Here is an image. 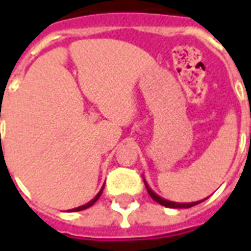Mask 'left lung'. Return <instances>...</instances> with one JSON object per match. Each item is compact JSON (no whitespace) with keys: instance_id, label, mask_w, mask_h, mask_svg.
<instances>
[{"instance_id":"8db88e82","label":"left lung","mask_w":251,"mask_h":251,"mask_svg":"<svg viewBox=\"0 0 251 251\" xmlns=\"http://www.w3.org/2000/svg\"><path fill=\"white\" fill-rule=\"evenodd\" d=\"M144 183H145V187H147L148 189V194L151 195V198H152L154 201H157V203H160V204L164 205V207H168V208H189V207H194V205L199 204V203L203 201V200H200V201H192V203H176V201H169V200L163 199V198H160L158 195L154 194L152 189L149 188V185H148V183L145 181V179H144Z\"/></svg>"}]
</instances>
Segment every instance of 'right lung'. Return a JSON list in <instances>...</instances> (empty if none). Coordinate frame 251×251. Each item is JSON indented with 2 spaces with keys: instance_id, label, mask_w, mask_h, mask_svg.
I'll list each match as a JSON object with an SVG mask.
<instances>
[{
  "instance_id": "1",
  "label": "right lung",
  "mask_w": 251,
  "mask_h": 251,
  "mask_svg": "<svg viewBox=\"0 0 251 251\" xmlns=\"http://www.w3.org/2000/svg\"><path fill=\"white\" fill-rule=\"evenodd\" d=\"M102 191H103V187H102V189H100V191H99L98 194H97V196H95V198H94V199L91 200V201H88L87 204L80 205V207H76V208H72L71 211H74V212H75V211H82V210H86V208H88V207H91V205H93L94 203H95V201H97V200L99 199V196H100V195H102Z\"/></svg>"
}]
</instances>
